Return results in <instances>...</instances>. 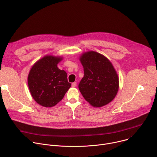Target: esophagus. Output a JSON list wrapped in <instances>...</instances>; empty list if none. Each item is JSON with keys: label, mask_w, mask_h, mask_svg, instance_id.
Wrapping results in <instances>:
<instances>
[{"label": "esophagus", "mask_w": 157, "mask_h": 157, "mask_svg": "<svg viewBox=\"0 0 157 157\" xmlns=\"http://www.w3.org/2000/svg\"><path fill=\"white\" fill-rule=\"evenodd\" d=\"M71 86H72V87H75L76 86V82H73V83H72V84H71Z\"/></svg>", "instance_id": "1"}]
</instances>
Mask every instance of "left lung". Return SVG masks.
<instances>
[{
	"label": "left lung",
	"mask_w": 157,
	"mask_h": 157,
	"mask_svg": "<svg viewBox=\"0 0 157 157\" xmlns=\"http://www.w3.org/2000/svg\"><path fill=\"white\" fill-rule=\"evenodd\" d=\"M79 61L84 76L78 87L83 98L94 107L108 104L115 98L119 87V76L113 64L94 51L82 53Z\"/></svg>",
	"instance_id": "8db88e82"
}]
</instances>
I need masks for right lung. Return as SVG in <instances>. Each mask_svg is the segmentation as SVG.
<instances>
[{
	"mask_svg": "<svg viewBox=\"0 0 157 157\" xmlns=\"http://www.w3.org/2000/svg\"><path fill=\"white\" fill-rule=\"evenodd\" d=\"M62 56L46 55L38 59L28 75V86L33 99L41 106L56 105L71 86L65 71L58 68Z\"/></svg>",
	"mask_w": 157,
	"mask_h": 157,
	"instance_id": "right-lung-1",
	"label": "right lung"
}]
</instances>
